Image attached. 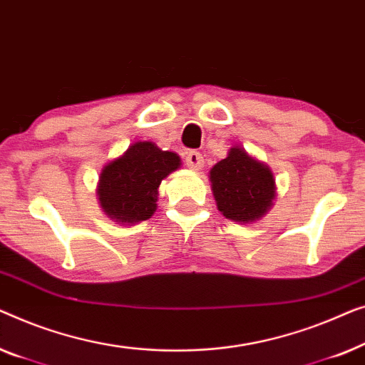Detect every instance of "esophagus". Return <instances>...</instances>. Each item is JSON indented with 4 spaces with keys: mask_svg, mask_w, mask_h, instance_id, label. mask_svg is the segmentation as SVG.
<instances>
[{
    "mask_svg": "<svg viewBox=\"0 0 365 365\" xmlns=\"http://www.w3.org/2000/svg\"><path fill=\"white\" fill-rule=\"evenodd\" d=\"M185 165H187L190 170H200L203 167V157L202 153L198 152H188L187 157H185Z\"/></svg>",
    "mask_w": 365,
    "mask_h": 365,
    "instance_id": "1",
    "label": "esophagus"
}]
</instances>
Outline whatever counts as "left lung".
Returning a JSON list of instances; mask_svg holds the SVG:
<instances>
[{
	"label": "left lung",
	"mask_w": 365,
	"mask_h": 365,
	"mask_svg": "<svg viewBox=\"0 0 365 365\" xmlns=\"http://www.w3.org/2000/svg\"><path fill=\"white\" fill-rule=\"evenodd\" d=\"M213 197L225 218L250 225L269 212L276 198V182L271 168L245 148L232 147L227 158L210 170Z\"/></svg>",
	"instance_id": "8db88e82"
}]
</instances>
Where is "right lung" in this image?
I'll return each instance as SVG.
<instances>
[{"instance_id": "right-lung-1", "label": "right lung", "mask_w": 365, "mask_h": 365, "mask_svg": "<svg viewBox=\"0 0 365 365\" xmlns=\"http://www.w3.org/2000/svg\"><path fill=\"white\" fill-rule=\"evenodd\" d=\"M180 165L175 152L162 150L147 140L132 143L102 168L97 183L102 212L119 225L145 222L157 210L162 180Z\"/></svg>"}]
</instances>
